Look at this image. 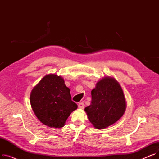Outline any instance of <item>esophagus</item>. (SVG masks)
Segmentation results:
<instances>
[{"mask_svg": "<svg viewBox=\"0 0 159 159\" xmlns=\"http://www.w3.org/2000/svg\"><path fill=\"white\" fill-rule=\"evenodd\" d=\"M78 107L79 108H80V109H83V108L84 107V103L82 102H80L79 104H78Z\"/></svg>", "mask_w": 159, "mask_h": 159, "instance_id": "esophagus-1", "label": "esophagus"}]
</instances>
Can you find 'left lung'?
<instances>
[{
  "mask_svg": "<svg viewBox=\"0 0 159 159\" xmlns=\"http://www.w3.org/2000/svg\"><path fill=\"white\" fill-rule=\"evenodd\" d=\"M92 101L86 107L89 120L97 129L111 126L123 115L126 101L123 91L113 78L105 77L91 91Z\"/></svg>",
  "mask_w": 159,
  "mask_h": 159,
  "instance_id": "left-lung-1",
  "label": "left lung"
}]
</instances>
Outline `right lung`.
Returning a JSON list of instances; mask_svg holds the SVG:
<instances>
[{"label":"right lung","instance_id":"add662e5","mask_svg":"<svg viewBox=\"0 0 159 159\" xmlns=\"http://www.w3.org/2000/svg\"><path fill=\"white\" fill-rule=\"evenodd\" d=\"M30 102L38 119L46 126L61 128L71 113L77 109L64 79L54 74L46 75L33 89Z\"/></svg>","mask_w":159,"mask_h":159}]
</instances>
